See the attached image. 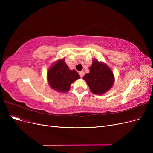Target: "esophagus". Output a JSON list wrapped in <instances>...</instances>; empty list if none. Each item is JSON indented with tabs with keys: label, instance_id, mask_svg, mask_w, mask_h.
<instances>
[{
	"label": "esophagus",
	"instance_id": "obj_1",
	"mask_svg": "<svg viewBox=\"0 0 153 153\" xmlns=\"http://www.w3.org/2000/svg\"><path fill=\"white\" fill-rule=\"evenodd\" d=\"M84 73H84V71H80V72L79 73V75H80V76L81 78H82L83 76L84 75Z\"/></svg>",
	"mask_w": 153,
	"mask_h": 153
}]
</instances>
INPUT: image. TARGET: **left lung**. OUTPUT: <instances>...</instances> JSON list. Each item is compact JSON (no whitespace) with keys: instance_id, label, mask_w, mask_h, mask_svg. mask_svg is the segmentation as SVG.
<instances>
[{"instance_id":"1","label":"left lung","mask_w":153,"mask_h":153,"mask_svg":"<svg viewBox=\"0 0 153 153\" xmlns=\"http://www.w3.org/2000/svg\"><path fill=\"white\" fill-rule=\"evenodd\" d=\"M89 69V73H86L83 79L92 93L102 95L112 87L115 78L113 71L107 64L93 59Z\"/></svg>"}]
</instances>
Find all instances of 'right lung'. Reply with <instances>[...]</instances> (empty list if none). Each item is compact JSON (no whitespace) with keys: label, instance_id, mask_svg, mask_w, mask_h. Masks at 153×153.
<instances>
[{"label":"right lung","instance_id":"obj_1","mask_svg":"<svg viewBox=\"0 0 153 153\" xmlns=\"http://www.w3.org/2000/svg\"><path fill=\"white\" fill-rule=\"evenodd\" d=\"M65 59H59L50 67L47 72V80L50 87L55 91L67 92L71 84L79 79L80 75L75 69H69Z\"/></svg>","mask_w":153,"mask_h":153}]
</instances>
